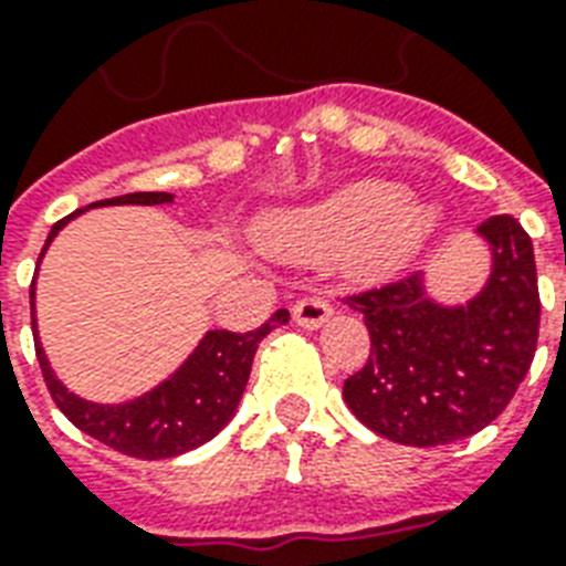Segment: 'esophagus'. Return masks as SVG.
<instances>
[{"mask_svg": "<svg viewBox=\"0 0 566 566\" xmlns=\"http://www.w3.org/2000/svg\"><path fill=\"white\" fill-rule=\"evenodd\" d=\"M328 317H332V305H328V300H323V296H302V300L293 305V319H296L302 328H319Z\"/></svg>", "mask_w": 566, "mask_h": 566, "instance_id": "obj_1", "label": "esophagus"}]
</instances>
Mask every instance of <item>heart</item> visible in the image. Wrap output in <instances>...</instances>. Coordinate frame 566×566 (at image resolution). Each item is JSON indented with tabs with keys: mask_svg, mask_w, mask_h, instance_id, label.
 <instances>
[{
	"mask_svg": "<svg viewBox=\"0 0 566 566\" xmlns=\"http://www.w3.org/2000/svg\"><path fill=\"white\" fill-rule=\"evenodd\" d=\"M408 202L411 193L396 181H358L317 208L287 217L284 238L317 252L361 247L364 264L385 270L420 247L434 226L429 208Z\"/></svg>",
	"mask_w": 566,
	"mask_h": 566,
	"instance_id": "heart-1",
	"label": "heart"
}]
</instances>
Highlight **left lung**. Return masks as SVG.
<instances>
[{"mask_svg":"<svg viewBox=\"0 0 566 566\" xmlns=\"http://www.w3.org/2000/svg\"><path fill=\"white\" fill-rule=\"evenodd\" d=\"M493 275L464 308L422 293L417 273L346 296L370 332V358L344 381V399L376 434L405 447H443L491 426L514 399L537 349L535 249L511 213L479 226Z\"/></svg>","mask_w":566,"mask_h":566,"instance_id":"1","label":"left lung"}]
</instances>
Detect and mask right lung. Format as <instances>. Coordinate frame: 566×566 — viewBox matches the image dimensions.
I'll list each match as a JSON object with an SVG mask.
<instances>
[{"mask_svg":"<svg viewBox=\"0 0 566 566\" xmlns=\"http://www.w3.org/2000/svg\"><path fill=\"white\" fill-rule=\"evenodd\" d=\"M172 202V193H126L114 199H99L96 205H161ZM84 208L73 211L64 220L52 226L46 238V247L52 243L64 222L78 217ZM43 247V252H46ZM40 252V255H43ZM34 296V287H31ZM34 305V300H31ZM291 314L279 308L264 326L255 332H208L205 340L196 346V353L181 364L176 376L167 378L153 394L140 396L126 405H93L78 396L66 394L64 385L52 376L46 364V355L34 340L40 373L49 387V396L55 399L66 420L75 429L91 434L105 447L117 449L123 455L140 458V461H161V458H176L181 452L202 447L211 440L226 422L234 417V408L240 402V394L249 381L252 358H255L258 344L264 340L275 326H284Z\"/></svg>","mask_w":566,"mask_h":566,"instance_id":"obj_1","label":"right lung"}]
</instances>
